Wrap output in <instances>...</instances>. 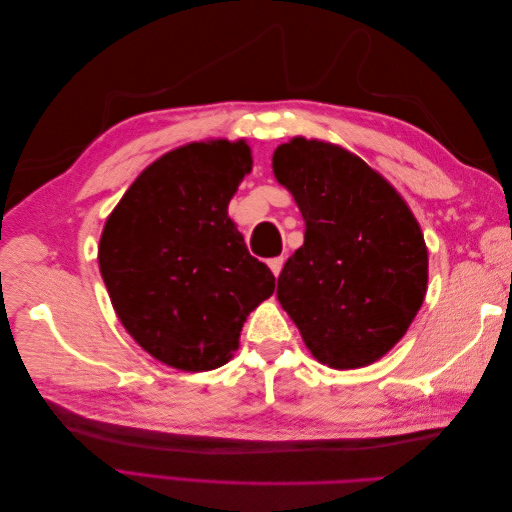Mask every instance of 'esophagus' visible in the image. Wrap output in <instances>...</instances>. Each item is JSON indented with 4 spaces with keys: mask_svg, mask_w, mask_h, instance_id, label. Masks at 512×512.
Here are the masks:
<instances>
[{
    "mask_svg": "<svg viewBox=\"0 0 512 512\" xmlns=\"http://www.w3.org/2000/svg\"><path fill=\"white\" fill-rule=\"evenodd\" d=\"M282 267H284V256H277V258H271V260H269V269L273 271L275 277L282 273Z\"/></svg>",
    "mask_w": 512,
    "mask_h": 512,
    "instance_id": "1",
    "label": "esophagus"
}]
</instances>
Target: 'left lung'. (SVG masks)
Segmentation results:
<instances>
[{
	"mask_svg": "<svg viewBox=\"0 0 512 512\" xmlns=\"http://www.w3.org/2000/svg\"><path fill=\"white\" fill-rule=\"evenodd\" d=\"M305 241L277 277V299L307 350L331 369L380 361L421 309L429 254L412 209L342 145L294 136L273 151Z\"/></svg>",
	"mask_w": 512,
	"mask_h": 512,
	"instance_id": "1",
	"label": "left lung"
}]
</instances>
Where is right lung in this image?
<instances>
[{
	"label": "right lung",
	"mask_w": 512,
	"mask_h": 512,
	"mask_svg": "<svg viewBox=\"0 0 512 512\" xmlns=\"http://www.w3.org/2000/svg\"><path fill=\"white\" fill-rule=\"evenodd\" d=\"M250 170L245 138L188 143L151 162L106 218L98 262L115 314L168 367L228 363L243 322L275 290L228 218Z\"/></svg>",
	"instance_id": "add662e5"
}]
</instances>
